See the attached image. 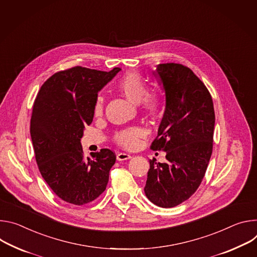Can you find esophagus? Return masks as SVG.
Instances as JSON below:
<instances>
[{"instance_id": "obj_1", "label": "esophagus", "mask_w": 257, "mask_h": 257, "mask_svg": "<svg viewBox=\"0 0 257 257\" xmlns=\"http://www.w3.org/2000/svg\"><path fill=\"white\" fill-rule=\"evenodd\" d=\"M132 156L131 154L128 153H125V152H120L116 155V158L118 161H122V160H126V159H130Z\"/></svg>"}]
</instances>
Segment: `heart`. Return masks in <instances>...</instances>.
<instances>
[{
    "mask_svg": "<svg viewBox=\"0 0 257 257\" xmlns=\"http://www.w3.org/2000/svg\"><path fill=\"white\" fill-rule=\"evenodd\" d=\"M118 89L131 100L139 102L141 109L146 115L157 117L164 108V98L156 91H148V84L145 79L136 71H127L117 79ZM105 100L103 95L99 94L94 103V114L100 116L104 111ZM145 131L141 126H130L119 130L114 134V141L125 148L134 149L139 144L141 139L145 137Z\"/></svg>",
    "mask_w": 257,
    "mask_h": 257,
    "instance_id": "heart-1",
    "label": "heart"
}]
</instances>
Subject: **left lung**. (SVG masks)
Wrapping results in <instances>:
<instances>
[{
  "label": "left lung",
  "instance_id": "8db88e82",
  "mask_svg": "<svg viewBox=\"0 0 257 257\" xmlns=\"http://www.w3.org/2000/svg\"><path fill=\"white\" fill-rule=\"evenodd\" d=\"M165 91V111L152 150L166 152V162L150 160L145 194L157 206L175 207L200 186L212 154L214 108L205 84L180 63L156 69Z\"/></svg>",
  "mask_w": 257,
  "mask_h": 257
}]
</instances>
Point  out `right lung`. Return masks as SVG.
<instances>
[{
    "instance_id": "right-lung-1",
    "label": "right lung",
    "mask_w": 257,
    "mask_h": 257,
    "mask_svg": "<svg viewBox=\"0 0 257 257\" xmlns=\"http://www.w3.org/2000/svg\"><path fill=\"white\" fill-rule=\"evenodd\" d=\"M119 70H61L43 83L36 97L31 118L36 161L46 183L65 202L88 204L106 189L116 155L101 149L85 158L80 138L93 121L98 92Z\"/></svg>"
}]
</instances>
